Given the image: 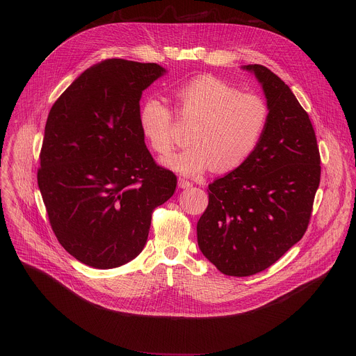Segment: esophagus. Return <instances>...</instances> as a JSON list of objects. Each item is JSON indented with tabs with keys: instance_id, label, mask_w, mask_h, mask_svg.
<instances>
[{
	"instance_id": "esophagus-1",
	"label": "esophagus",
	"mask_w": 356,
	"mask_h": 356,
	"mask_svg": "<svg viewBox=\"0 0 356 356\" xmlns=\"http://www.w3.org/2000/svg\"><path fill=\"white\" fill-rule=\"evenodd\" d=\"M177 184H179V187H180V188H188V187H191V186H193V183H191V181H188V180L183 179V177H180V179H179Z\"/></svg>"
}]
</instances>
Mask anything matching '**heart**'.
Segmentation results:
<instances>
[{"label":"heart","mask_w":356,"mask_h":356,"mask_svg":"<svg viewBox=\"0 0 356 356\" xmlns=\"http://www.w3.org/2000/svg\"><path fill=\"white\" fill-rule=\"evenodd\" d=\"M180 115L193 120L191 142L170 155L163 165L184 176H200L213 168L218 173L241 168L259 146L268 124L269 107L255 94L241 92L214 76H200L175 90ZM139 129L159 155L173 147L172 113L156 97L142 101L138 111Z\"/></svg>","instance_id":"obj_1"}]
</instances>
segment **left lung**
Returning a JSON list of instances; mask_svg holds the SVG:
<instances>
[{"label": "left lung", "mask_w": 356, "mask_h": 356, "mask_svg": "<svg viewBox=\"0 0 356 356\" xmlns=\"http://www.w3.org/2000/svg\"><path fill=\"white\" fill-rule=\"evenodd\" d=\"M242 69L262 86L269 124L253 155L209 186L197 222L202 255L238 277L268 269L302 238L321 175L314 128L289 86L265 66Z\"/></svg>", "instance_id": "left-lung-1"}]
</instances>
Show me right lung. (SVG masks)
I'll list each match as a JSON object with an SVG mask.
<instances>
[{
    "instance_id": "add662e5",
    "label": "right lung",
    "mask_w": 356,
    "mask_h": 356,
    "mask_svg": "<svg viewBox=\"0 0 356 356\" xmlns=\"http://www.w3.org/2000/svg\"><path fill=\"white\" fill-rule=\"evenodd\" d=\"M156 63L107 59L81 73L47 115L38 186L60 245L81 264L113 269L142 252L152 213L175 193L139 129L142 91Z\"/></svg>"
}]
</instances>
